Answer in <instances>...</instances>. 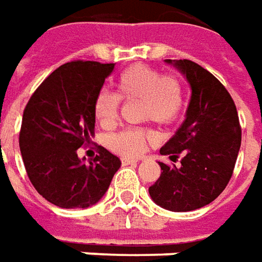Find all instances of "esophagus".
<instances>
[{
  "instance_id": "obj_1",
  "label": "esophagus",
  "mask_w": 262,
  "mask_h": 262,
  "mask_svg": "<svg viewBox=\"0 0 262 262\" xmlns=\"http://www.w3.org/2000/svg\"><path fill=\"white\" fill-rule=\"evenodd\" d=\"M138 160H134V158H121V164L122 165H129V164H137Z\"/></svg>"
}]
</instances>
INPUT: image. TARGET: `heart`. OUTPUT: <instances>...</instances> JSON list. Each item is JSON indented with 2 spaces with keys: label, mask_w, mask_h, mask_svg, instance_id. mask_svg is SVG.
I'll return each instance as SVG.
<instances>
[{
  "label": "heart",
  "mask_w": 262,
  "mask_h": 262,
  "mask_svg": "<svg viewBox=\"0 0 262 262\" xmlns=\"http://www.w3.org/2000/svg\"><path fill=\"white\" fill-rule=\"evenodd\" d=\"M118 94L101 90L94 100V115L102 127H111L118 118L121 98L140 100L138 117L169 125L178 118L184 107V86L174 74H164L148 66L129 67L117 79ZM155 141L154 133L145 128H124L105 138L107 147L115 154L137 157L147 144Z\"/></svg>",
  "instance_id": "obj_1"
}]
</instances>
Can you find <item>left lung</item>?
Returning <instances> with one entry per match:
<instances>
[{
    "label": "left lung",
    "instance_id": "left-lung-1",
    "mask_svg": "<svg viewBox=\"0 0 262 262\" xmlns=\"http://www.w3.org/2000/svg\"><path fill=\"white\" fill-rule=\"evenodd\" d=\"M191 85L187 117L161 149L181 165L158 162L161 176L148 188L160 207L176 212L212 203L230 183L241 147V125L230 93L210 71L189 59H167Z\"/></svg>",
    "mask_w": 262,
    "mask_h": 262
}]
</instances>
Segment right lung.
<instances>
[{
	"label": "right lung",
	"instance_id": "add662e5",
	"mask_svg": "<svg viewBox=\"0 0 262 262\" xmlns=\"http://www.w3.org/2000/svg\"><path fill=\"white\" fill-rule=\"evenodd\" d=\"M115 64L71 61L41 82L27 102L19 129V149L30 181L61 208H86L98 203L118 171V157L100 147L85 164L77 149L91 142L94 100Z\"/></svg>",
	"mask_w": 262,
	"mask_h": 262
}]
</instances>
